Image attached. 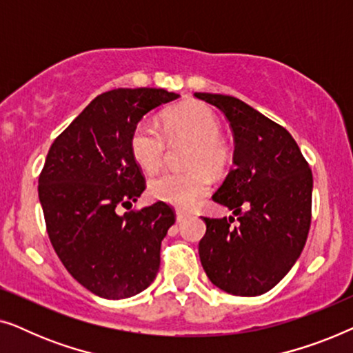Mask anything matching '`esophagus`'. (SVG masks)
<instances>
[{
	"mask_svg": "<svg viewBox=\"0 0 353 353\" xmlns=\"http://www.w3.org/2000/svg\"><path fill=\"white\" fill-rule=\"evenodd\" d=\"M188 219V214L185 210H176V221L178 223H181V221H185Z\"/></svg>",
	"mask_w": 353,
	"mask_h": 353,
	"instance_id": "34e87169",
	"label": "esophagus"
}]
</instances>
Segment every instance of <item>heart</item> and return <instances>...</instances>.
Wrapping results in <instances>:
<instances>
[{
  "label": "heart",
  "instance_id": "obj_1",
  "mask_svg": "<svg viewBox=\"0 0 353 353\" xmlns=\"http://www.w3.org/2000/svg\"><path fill=\"white\" fill-rule=\"evenodd\" d=\"M162 128L151 119L134 125L130 137L133 159L143 170L156 172L162 165L167 138L192 143L188 156V172H163L149 183L154 199L168 204L191 207L210 191V172H220L228 161V149L220 139V122L216 115L201 103H188L165 115Z\"/></svg>",
  "mask_w": 353,
  "mask_h": 353
}]
</instances>
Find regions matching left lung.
Returning a JSON list of instances; mask_svg holds the SVG:
<instances>
[{
  "label": "left lung",
  "instance_id": "obj_1",
  "mask_svg": "<svg viewBox=\"0 0 353 353\" xmlns=\"http://www.w3.org/2000/svg\"><path fill=\"white\" fill-rule=\"evenodd\" d=\"M220 109L234 137L233 170L212 199L239 219H207L199 257L221 291L252 297L286 276L305 245L313 176L291 133L238 98L194 93Z\"/></svg>",
  "mask_w": 353,
  "mask_h": 353
}]
</instances>
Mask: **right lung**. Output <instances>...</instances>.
I'll return each mask as SVG.
<instances>
[{
    "label": "right lung",
    "mask_w": 353,
    "mask_h": 353,
    "mask_svg": "<svg viewBox=\"0 0 353 353\" xmlns=\"http://www.w3.org/2000/svg\"><path fill=\"white\" fill-rule=\"evenodd\" d=\"M180 98L162 88H117L86 105L51 144L38 180L46 230L57 257L81 286L103 299H127L154 281L161 244L175 223L159 201L137 202L144 178L130 149L139 120Z\"/></svg>",
    "instance_id": "1"
}]
</instances>
